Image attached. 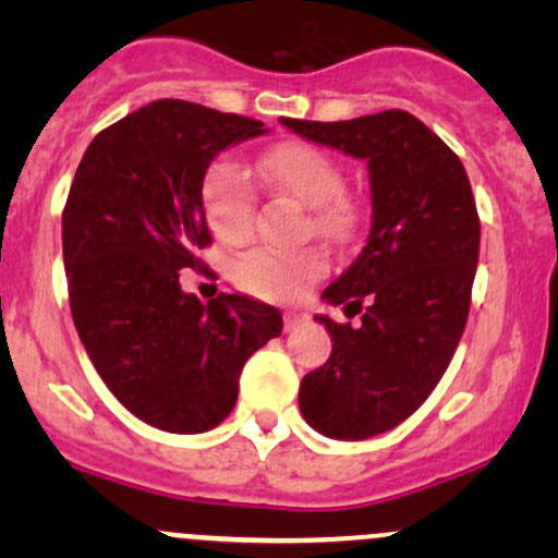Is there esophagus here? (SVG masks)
Here are the masks:
<instances>
[{
	"label": "esophagus",
	"instance_id": "esophagus-1",
	"mask_svg": "<svg viewBox=\"0 0 558 558\" xmlns=\"http://www.w3.org/2000/svg\"><path fill=\"white\" fill-rule=\"evenodd\" d=\"M304 315H301V312H286L283 315V328H286V332H291V330H296L301 323H304Z\"/></svg>",
	"mask_w": 558,
	"mask_h": 558
}]
</instances>
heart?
Listing matches in <instances>:
<instances>
[{
	"label": "heart",
	"instance_id": "heart-1",
	"mask_svg": "<svg viewBox=\"0 0 558 558\" xmlns=\"http://www.w3.org/2000/svg\"><path fill=\"white\" fill-rule=\"evenodd\" d=\"M257 175L272 189L312 207L317 233H341L351 220L349 202L341 196L343 172L330 155L304 141H283L254 159ZM202 213L222 241H243L254 226V189L246 172L230 162H217L202 181ZM319 275L312 254H280L270 248L248 252L235 262L233 278L252 296L270 301L299 299Z\"/></svg>",
	"mask_w": 558,
	"mask_h": 558
}]
</instances>
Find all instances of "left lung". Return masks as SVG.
Masks as SVG:
<instances>
[{"label":"left lung","instance_id":"8db88e82","mask_svg":"<svg viewBox=\"0 0 558 558\" xmlns=\"http://www.w3.org/2000/svg\"><path fill=\"white\" fill-rule=\"evenodd\" d=\"M280 123L367 162V243L323 291L345 315L367 310L360 328L315 315L332 351L301 380L299 409L328 438H373L417 412L457 351L480 257L475 196L462 159L403 110Z\"/></svg>","mask_w":558,"mask_h":558}]
</instances>
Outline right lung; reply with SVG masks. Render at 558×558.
<instances>
[{
    "mask_svg": "<svg viewBox=\"0 0 558 558\" xmlns=\"http://www.w3.org/2000/svg\"><path fill=\"white\" fill-rule=\"evenodd\" d=\"M265 123L183 99L125 114L88 144L62 213L70 312L105 386L165 433H204L228 417L254 351L283 330L270 304L181 288L213 243L202 181L228 146Z\"/></svg>",
    "mask_w": 558,
    "mask_h": 558,
    "instance_id": "right-lung-1",
    "label": "right lung"
}]
</instances>
